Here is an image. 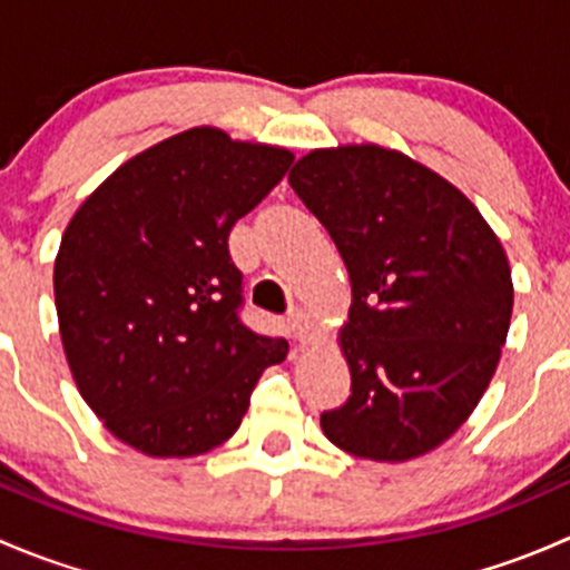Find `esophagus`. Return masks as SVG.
<instances>
[{"instance_id": "obj_1", "label": "esophagus", "mask_w": 570, "mask_h": 570, "mask_svg": "<svg viewBox=\"0 0 570 570\" xmlns=\"http://www.w3.org/2000/svg\"><path fill=\"white\" fill-rule=\"evenodd\" d=\"M289 327H292V336H295V342H301V344L314 342V336H317V322L308 317L303 308H295V312L289 314Z\"/></svg>"}]
</instances>
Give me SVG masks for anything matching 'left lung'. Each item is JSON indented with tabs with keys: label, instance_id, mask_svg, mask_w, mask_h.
<instances>
[{
	"label": "left lung",
	"instance_id": "1",
	"mask_svg": "<svg viewBox=\"0 0 570 570\" xmlns=\"http://www.w3.org/2000/svg\"><path fill=\"white\" fill-rule=\"evenodd\" d=\"M292 189L350 273V396L322 433L355 458L411 461L444 444L497 372L513 314L502 243L446 178L381 146L320 148Z\"/></svg>",
	"mask_w": 570,
	"mask_h": 570
}]
</instances>
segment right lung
Returning a JSON list of instances; mask_svg holds the SVG:
<instances>
[{"label":"right lung","instance_id":"add662e5","mask_svg":"<svg viewBox=\"0 0 570 570\" xmlns=\"http://www.w3.org/2000/svg\"><path fill=\"white\" fill-rule=\"evenodd\" d=\"M292 159L198 126L120 165L68 223L55 262L68 366L142 455L193 458L232 439L262 372L289 353L239 320L228 234Z\"/></svg>","mask_w":570,"mask_h":570}]
</instances>
